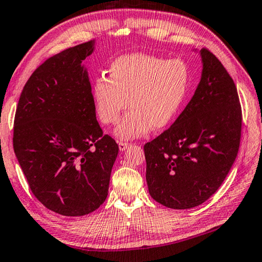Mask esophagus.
I'll list each match as a JSON object with an SVG mask.
<instances>
[{
  "label": "esophagus",
  "mask_w": 262,
  "mask_h": 262,
  "mask_svg": "<svg viewBox=\"0 0 262 262\" xmlns=\"http://www.w3.org/2000/svg\"><path fill=\"white\" fill-rule=\"evenodd\" d=\"M131 144H128V143H123V141H119V143H118L119 150H122V152H123V150H125Z\"/></svg>",
  "instance_id": "esophagus-1"
}]
</instances>
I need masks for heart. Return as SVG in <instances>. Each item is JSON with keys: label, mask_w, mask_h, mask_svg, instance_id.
Instances as JSON below:
<instances>
[{"label": "heart", "mask_w": 262, "mask_h": 262, "mask_svg": "<svg viewBox=\"0 0 262 262\" xmlns=\"http://www.w3.org/2000/svg\"><path fill=\"white\" fill-rule=\"evenodd\" d=\"M109 78L100 76L92 87L95 113L105 125L119 122L115 131L119 139L145 136L150 128L161 130L176 118L190 87V68L182 58L167 59L155 55H122L109 67Z\"/></svg>", "instance_id": "heart-1"}]
</instances>
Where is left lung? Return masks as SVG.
Returning <instances> with one entry per match:
<instances>
[{
    "instance_id": "left-lung-1",
    "label": "left lung",
    "mask_w": 262,
    "mask_h": 262,
    "mask_svg": "<svg viewBox=\"0 0 262 262\" xmlns=\"http://www.w3.org/2000/svg\"><path fill=\"white\" fill-rule=\"evenodd\" d=\"M203 75L193 98L168 130L145 144L152 198L173 209L209 199L226 180L241 144L242 107L222 63L201 49Z\"/></svg>"
}]
</instances>
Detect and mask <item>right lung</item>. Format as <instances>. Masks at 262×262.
<instances>
[{
  "label": "right lung",
  "mask_w": 262,
  "mask_h": 262,
  "mask_svg": "<svg viewBox=\"0 0 262 262\" xmlns=\"http://www.w3.org/2000/svg\"><path fill=\"white\" fill-rule=\"evenodd\" d=\"M94 41L68 48L35 69L15 115L13 150L32 193L64 216L98 209L108 195L118 145L96 121L81 62Z\"/></svg>",
  "instance_id": "obj_1"
}]
</instances>
